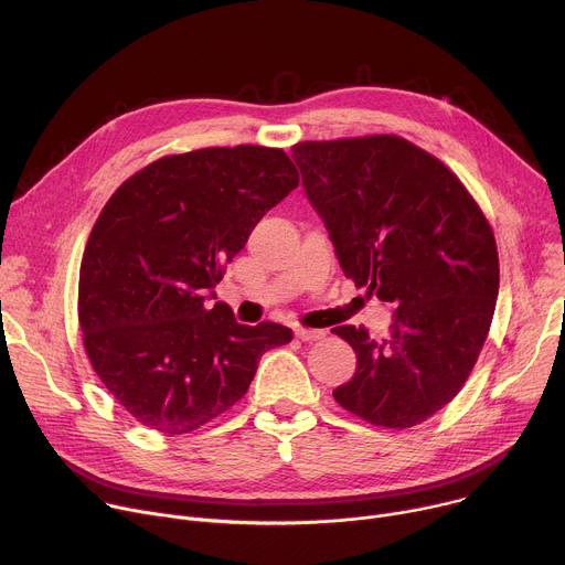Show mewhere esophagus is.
Instances as JSON below:
<instances>
[{
  "instance_id": "34e87169",
  "label": "esophagus",
  "mask_w": 565,
  "mask_h": 565,
  "mask_svg": "<svg viewBox=\"0 0 565 565\" xmlns=\"http://www.w3.org/2000/svg\"><path fill=\"white\" fill-rule=\"evenodd\" d=\"M295 335H297V340H301V342H313V340L324 338V331H320V329H303V327H297V329H295Z\"/></svg>"
}]
</instances>
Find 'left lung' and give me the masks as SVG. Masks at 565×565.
Segmentation results:
<instances>
[{
    "label": "left lung",
    "instance_id": "8db88e82",
    "mask_svg": "<svg viewBox=\"0 0 565 565\" xmlns=\"http://www.w3.org/2000/svg\"><path fill=\"white\" fill-rule=\"evenodd\" d=\"M292 160L344 277L396 306L387 340L333 329L355 351L333 398L374 426L413 428L478 363L500 284L493 230L459 178L403 137L299 141Z\"/></svg>",
    "mask_w": 565,
    "mask_h": 565
}]
</instances>
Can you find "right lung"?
Returning a JSON list of instances; mask_svg holds the SVG:
<instances>
[{
    "label": "right lung",
    "instance_id": "right-lung-1",
    "mask_svg": "<svg viewBox=\"0 0 565 565\" xmlns=\"http://www.w3.org/2000/svg\"><path fill=\"white\" fill-rule=\"evenodd\" d=\"M299 184L281 148L214 146L130 175L100 210L81 264L89 363L141 426L191 433L241 401L288 327L238 324L204 297L254 225Z\"/></svg>",
    "mask_w": 565,
    "mask_h": 565
}]
</instances>
